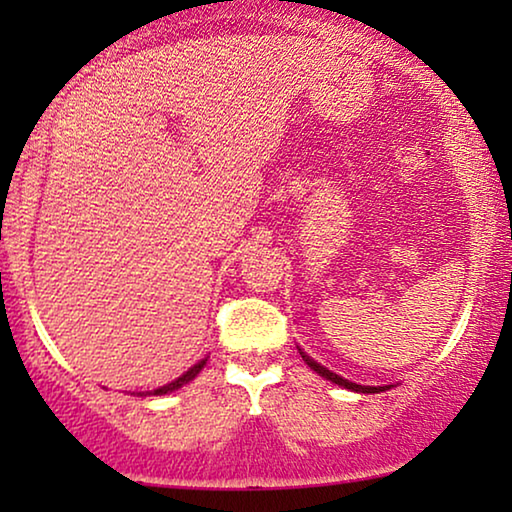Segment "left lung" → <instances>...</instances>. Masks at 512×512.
Here are the masks:
<instances>
[{
	"label": "left lung",
	"instance_id": "8db88e82",
	"mask_svg": "<svg viewBox=\"0 0 512 512\" xmlns=\"http://www.w3.org/2000/svg\"><path fill=\"white\" fill-rule=\"evenodd\" d=\"M303 354V352H300ZM303 359L307 361V366H310L314 373H319L321 377H326V380H331V382H335V384H340V387H345V389H352V391H361V394H377V391H384V389H389V387H361V384H354V382H349V380H342L340 375H335V373H331V370H326L324 366H319L317 361H312L310 356L307 354H303Z\"/></svg>",
	"mask_w": 512,
	"mask_h": 512
}]
</instances>
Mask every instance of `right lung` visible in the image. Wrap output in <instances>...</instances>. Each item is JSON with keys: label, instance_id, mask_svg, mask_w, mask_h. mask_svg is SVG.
<instances>
[{"label": "right lung", "instance_id": "right-lung-1", "mask_svg": "<svg viewBox=\"0 0 512 512\" xmlns=\"http://www.w3.org/2000/svg\"><path fill=\"white\" fill-rule=\"evenodd\" d=\"M205 361L207 359H202L200 363H195V366L191 368V370H186L184 375L179 377V380H174V382H170V384H165V387H160V389H153V391H149V394H153V396H163V394H170V391H174V389H179V387H184V384H188L193 380L195 375L200 373L202 370V366H205Z\"/></svg>", "mask_w": 512, "mask_h": 512}]
</instances>
